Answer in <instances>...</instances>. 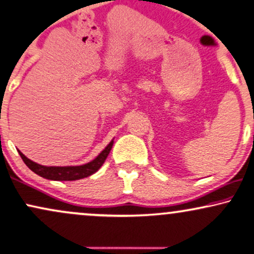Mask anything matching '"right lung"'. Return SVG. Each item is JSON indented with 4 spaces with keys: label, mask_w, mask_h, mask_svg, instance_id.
<instances>
[{
    "label": "right lung",
    "mask_w": 254,
    "mask_h": 254,
    "mask_svg": "<svg viewBox=\"0 0 254 254\" xmlns=\"http://www.w3.org/2000/svg\"><path fill=\"white\" fill-rule=\"evenodd\" d=\"M114 141L112 140L110 143L107 144V147L101 151L99 155L95 157L94 160H92L91 162L83 166H67V167H47L42 166L34 162V161L29 160L24 154L21 153L18 150V154L21 155L22 160L24 161V163L28 166L29 169H31L35 174H37L41 177L44 179L52 180V181H75L85 179V177L91 176L92 174H94L95 171L100 169V167L103 166L105 160L107 159L108 154L113 147Z\"/></svg>",
    "instance_id": "obj_1"
}]
</instances>
